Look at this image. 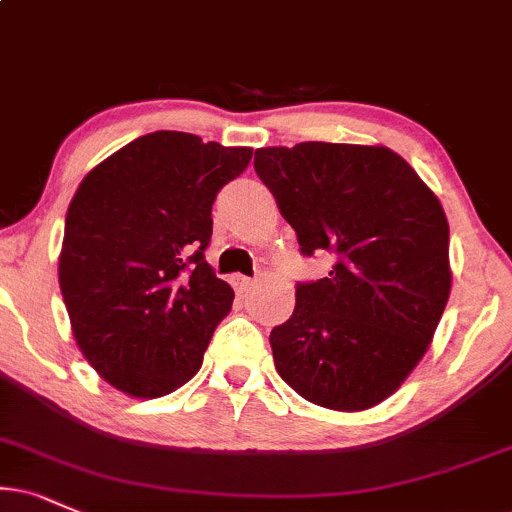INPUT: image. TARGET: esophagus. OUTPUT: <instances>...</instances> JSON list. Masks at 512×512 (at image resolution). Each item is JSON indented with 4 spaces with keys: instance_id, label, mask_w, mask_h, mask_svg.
<instances>
[{
    "instance_id": "1",
    "label": "esophagus",
    "mask_w": 512,
    "mask_h": 512,
    "mask_svg": "<svg viewBox=\"0 0 512 512\" xmlns=\"http://www.w3.org/2000/svg\"><path fill=\"white\" fill-rule=\"evenodd\" d=\"M230 282L239 294H246L251 287H254V280H251V277H244V275H232Z\"/></svg>"
}]
</instances>
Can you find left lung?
<instances>
[{
  "label": "left lung",
  "instance_id": "1",
  "mask_svg": "<svg viewBox=\"0 0 512 512\" xmlns=\"http://www.w3.org/2000/svg\"><path fill=\"white\" fill-rule=\"evenodd\" d=\"M254 168L301 254L337 256L330 275L296 287L292 318L270 332L277 372L315 406H377L422 361L449 301L441 201L382 144L263 147Z\"/></svg>",
  "mask_w": 512,
  "mask_h": 512
}]
</instances>
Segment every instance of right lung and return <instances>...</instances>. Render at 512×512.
<instances>
[{
  "label": "right lung",
  "instance_id": "obj_1",
  "mask_svg": "<svg viewBox=\"0 0 512 512\" xmlns=\"http://www.w3.org/2000/svg\"><path fill=\"white\" fill-rule=\"evenodd\" d=\"M251 154L189 132H149L94 166L68 206L59 287L75 344L132 399L192 380L230 313L235 292L204 251L216 194Z\"/></svg>",
  "mask_w": 512,
  "mask_h": 512
}]
</instances>
